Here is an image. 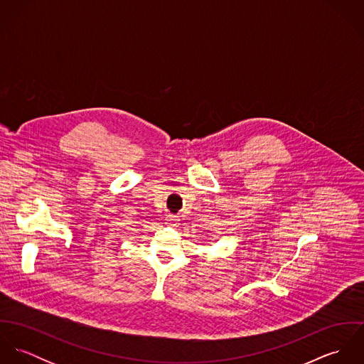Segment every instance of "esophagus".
<instances>
[{"mask_svg": "<svg viewBox=\"0 0 364 364\" xmlns=\"http://www.w3.org/2000/svg\"><path fill=\"white\" fill-rule=\"evenodd\" d=\"M166 224H169V225H175V218H173L172 215L166 217Z\"/></svg>", "mask_w": 364, "mask_h": 364, "instance_id": "34e87169", "label": "esophagus"}]
</instances>
